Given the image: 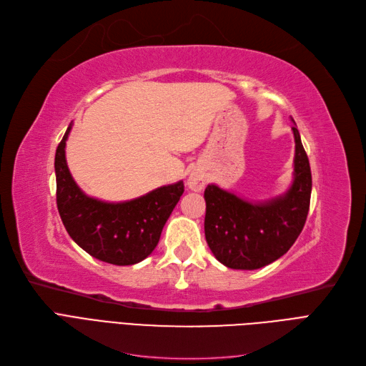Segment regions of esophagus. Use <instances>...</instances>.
Instances as JSON below:
<instances>
[{
	"instance_id": "34e87169",
	"label": "esophagus",
	"mask_w": 366,
	"mask_h": 366,
	"mask_svg": "<svg viewBox=\"0 0 366 366\" xmlns=\"http://www.w3.org/2000/svg\"><path fill=\"white\" fill-rule=\"evenodd\" d=\"M204 184H206L204 175H201V174H198V172H192L191 175H189V179H187V186L191 187L192 191H195V192L203 191V189H204Z\"/></svg>"
}]
</instances>
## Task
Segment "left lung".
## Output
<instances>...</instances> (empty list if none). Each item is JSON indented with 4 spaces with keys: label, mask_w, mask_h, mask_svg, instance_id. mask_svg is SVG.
Here are the masks:
<instances>
[{
    "label": "left lung",
    "mask_w": 366,
    "mask_h": 366,
    "mask_svg": "<svg viewBox=\"0 0 366 366\" xmlns=\"http://www.w3.org/2000/svg\"><path fill=\"white\" fill-rule=\"evenodd\" d=\"M292 132L294 182L283 195L251 203L217 184L206 187V241L213 256L227 268L267 267L286 254L303 230L310 206L312 174L295 125Z\"/></svg>",
    "instance_id": "1"
}]
</instances>
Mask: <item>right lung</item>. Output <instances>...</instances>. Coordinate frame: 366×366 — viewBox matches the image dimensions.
<instances>
[{"label": "right lung", "mask_w": 366, "mask_h": 366, "mask_svg": "<svg viewBox=\"0 0 366 366\" xmlns=\"http://www.w3.org/2000/svg\"><path fill=\"white\" fill-rule=\"evenodd\" d=\"M72 124L54 159L57 209L72 241L92 257L112 264H134L148 257L184 192L183 182L162 186L122 203L87 197L74 182L66 165L65 147Z\"/></svg>", "instance_id": "obj_1"}]
</instances>
